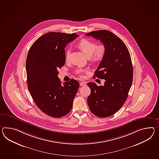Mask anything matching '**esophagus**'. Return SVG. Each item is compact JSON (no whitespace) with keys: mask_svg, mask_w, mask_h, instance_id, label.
<instances>
[{"mask_svg":"<svg viewBox=\"0 0 159 159\" xmlns=\"http://www.w3.org/2000/svg\"><path fill=\"white\" fill-rule=\"evenodd\" d=\"M85 85H86V82L85 81H82L80 83V85H81V86H84Z\"/></svg>","mask_w":159,"mask_h":159,"instance_id":"esophagus-1","label":"esophagus"}]
</instances>
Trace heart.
Returning <instances> with one entry per match:
<instances>
[{
	"label": "heart",
	"mask_w": 159,
	"mask_h": 159,
	"mask_svg": "<svg viewBox=\"0 0 159 159\" xmlns=\"http://www.w3.org/2000/svg\"><path fill=\"white\" fill-rule=\"evenodd\" d=\"M78 47L85 53L87 56L89 57L93 61H99L104 58L106 54V47L104 44H100L97 45L96 43L89 39H83L79 43ZM70 49L68 48L66 52L65 58L66 61H68L70 59ZM87 69L79 68L76 70V74L80 77L83 76V74L87 72Z\"/></svg>",
	"instance_id": "b5f03b06"
}]
</instances>
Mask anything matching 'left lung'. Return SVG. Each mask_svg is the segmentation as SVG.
<instances>
[{"mask_svg": "<svg viewBox=\"0 0 159 159\" xmlns=\"http://www.w3.org/2000/svg\"><path fill=\"white\" fill-rule=\"evenodd\" d=\"M99 39L107 51L93 78L105 79V85L87 83L91 93L87 102L92 113L105 118L117 112L126 101L132 85L133 70L128 48L118 36L106 30L85 34Z\"/></svg>", "mask_w": 159, "mask_h": 159, "instance_id": "8db88e82", "label": "left lung"}]
</instances>
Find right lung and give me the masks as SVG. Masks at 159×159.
<instances>
[{"mask_svg":"<svg viewBox=\"0 0 159 159\" xmlns=\"http://www.w3.org/2000/svg\"><path fill=\"white\" fill-rule=\"evenodd\" d=\"M79 35L49 32L42 35L30 47L26 68L28 89L35 104L43 112L53 118L70 112L79 87L71 79L61 84L58 70L64 66V48Z\"/></svg>","mask_w":159,"mask_h":159,"instance_id":"right-lung-1","label":"right lung"}]
</instances>
